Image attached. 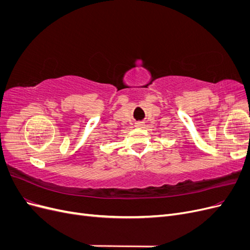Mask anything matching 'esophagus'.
<instances>
[{"mask_svg":"<svg viewBox=\"0 0 250 250\" xmlns=\"http://www.w3.org/2000/svg\"><path fill=\"white\" fill-rule=\"evenodd\" d=\"M135 126H137V127H144V123L143 122H137V123H135Z\"/></svg>","mask_w":250,"mask_h":250,"instance_id":"obj_1","label":"esophagus"}]
</instances>
